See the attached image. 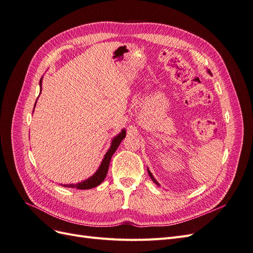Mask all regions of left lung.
<instances>
[{
	"label": "left lung",
	"mask_w": 253,
	"mask_h": 253,
	"mask_svg": "<svg viewBox=\"0 0 253 253\" xmlns=\"http://www.w3.org/2000/svg\"><path fill=\"white\" fill-rule=\"evenodd\" d=\"M208 73H209V74L211 75V72H210L209 70H208ZM148 173H149V175H150V177H151V179H152L153 181H154V182L156 183V185H157V186H159V183H158V182H157V180H156V179L154 178V176H153V175H152V173L150 172V170H149V169H148Z\"/></svg>",
	"instance_id": "8db88e82"
}]
</instances>
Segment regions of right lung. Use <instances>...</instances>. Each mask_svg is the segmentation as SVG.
<instances>
[{"instance_id":"right-lung-1","label":"right lung","mask_w":253,"mask_h":253,"mask_svg":"<svg viewBox=\"0 0 253 253\" xmlns=\"http://www.w3.org/2000/svg\"><path fill=\"white\" fill-rule=\"evenodd\" d=\"M41 85H42V78L40 80V86ZM41 90H40V94H41ZM36 103H37V101H36ZM35 106H36V104H35ZM125 137H126V129L124 128L116 137H114V138H113L110 149L108 150V152L105 153L104 158L102 160L100 167H99V169L96 171V173L93 176H90L89 178L83 180L81 182L76 183V185H75V183H71V185H62V186L66 187V188H77V189H80V190H86V189L95 188V187L100 185V183L104 180L106 174H108L109 166H110V162H111V158H112L113 154L115 152H116L121 140L124 139Z\"/></svg>"}]
</instances>
